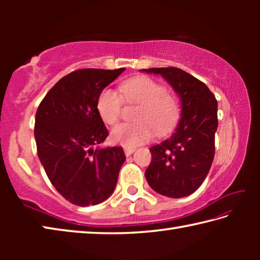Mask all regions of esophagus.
<instances>
[{
	"label": "esophagus",
	"instance_id": "obj_1",
	"mask_svg": "<svg viewBox=\"0 0 260 260\" xmlns=\"http://www.w3.org/2000/svg\"><path fill=\"white\" fill-rule=\"evenodd\" d=\"M124 150H125V155L126 156H131L132 153L135 151V148H125Z\"/></svg>",
	"mask_w": 260,
	"mask_h": 260
}]
</instances>
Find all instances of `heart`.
Returning <instances> with one entry per match:
<instances>
[{"label": "heart", "instance_id": "heart-1", "mask_svg": "<svg viewBox=\"0 0 260 260\" xmlns=\"http://www.w3.org/2000/svg\"><path fill=\"white\" fill-rule=\"evenodd\" d=\"M121 94L128 102L141 104L135 124L117 125L111 132L114 143L133 148L158 135L170 133L177 126L180 108L173 96L166 93L161 83L147 77H139L122 83ZM121 95L111 88H105L96 103L101 119L105 124H116L120 117L122 107Z\"/></svg>", "mask_w": 260, "mask_h": 260}]
</instances>
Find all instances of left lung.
<instances>
[{
	"label": "left lung",
	"mask_w": 260,
	"mask_h": 260,
	"mask_svg": "<svg viewBox=\"0 0 260 260\" xmlns=\"http://www.w3.org/2000/svg\"><path fill=\"white\" fill-rule=\"evenodd\" d=\"M141 72L159 74L181 101V117L174 133L149 150L146 179L153 190L171 199L191 195L208 175L214 157L218 103L205 83L177 68Z\"/></svg>",
	"instance_id": "1"
}]
</instances>
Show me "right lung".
I'll list each match as a JSON object with an SVG mask.
<instances>
[{
	"label": "right lung",
	"instance_id": "add662e5",
	"mask_svg": "<svg viewBox=\"0 0 260 260\" xmlns=\"http://www.w3.org/2000/svg\"><path fill=\"white\" fill-rule=\"evenodd\" d=\"M124 71L78 70L61 78L38 108L34 138L39 159L52 186L72 204H100L116 188L126 156L121 147L99 146L109 132L96 103Z\"/></svg>",
	"mask_w": 260,
	"mask_h": 260
}]
</instances>
